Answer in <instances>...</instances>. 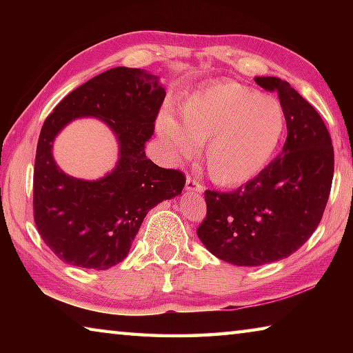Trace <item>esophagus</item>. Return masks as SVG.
<instances>
[{
    "label": "esophagus",
    "mask_w": 353,
    "mask_h": 353,
    "mask_svg": "<svg viewBox=\"0 0 353 353\" xmlns=\"http://www.w3.org/2000/svg\"><path fill=\"white\" fill-rule=\"evenodd\" d=\"M185 190L194 191V193H202V190H204V188H202V185L198 181H194V179L188 177L187 182H185Z\"/></svg>",
    "instance_id": "esophagus-1"
}]
</instances>
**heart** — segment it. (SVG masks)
Returning <instances> with one entry per match:
<instances>
[{
  "label": "heart",
  "instance_id": "obj_1",
  "mask_svg": "<svg viewBox=\"0 0 353 353\" xmlns=\"http://www.w3.org/2000/svg\"><path fill=\"white\" fill-rule=\"evenodd\" d=\"M181 121L160 113L157 132L176 159H188L205 145L213 182L240 187L261 174L285 132L279 101L236 82H216L194 92L181 105Z\"/></svg>",
  "mask_w": 353,
  "mask_h": 353
}]
</instances>
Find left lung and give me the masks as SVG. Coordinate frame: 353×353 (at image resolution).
<instances>
[{"label":"left lung","instance_id":"8db88e82","mask_svg":"<svg viewBox=\"0 0 353 353\" xmlns=\"http://www.w3.org/2000/svg\"><path fill=\"white\" fill-rule=\"evenodd\" d=\"M255 82L277 92L288 130L282 154L235 191L207 190V216L198 229L208 252L236 266L296 252L321 223L334 168L330 134L314 107L279 77Z\"/></svg>","mask_w":353,"mask_h":353}]
</instances>
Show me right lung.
Masks as SVG:
<instances>
[{
	"instance_id": "1",
	"label": "right lung",
	"mask_w": 353,
	"mask_h": 353,
	"mask_svg": "<svg viewBox=\"0 0 353 353\" xmlns=\"http://www.w3.org/2000/svg\"><path fill=\"white\" fill-rule=\"evenodd\" d=\"M165 94L159 76L117 67L77 87L45 119L34 166V219L62 261L98 271L118 265L148 212L181 196L182 172L160 168L145 151ZM88 116L103 121L119 143L116 166L94 181L63 173L52 155L63 128Z\"/></svg>"
}]
</instances>
